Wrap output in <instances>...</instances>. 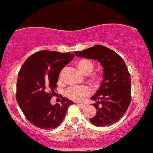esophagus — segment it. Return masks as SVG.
Segmentation results:
<instances>
[{
  "label": "esophagus",
  "instance_id": "esophagus-1",
  "mask_svg": "<svg viewBox=\"0 0 153 153\" xmlns=\"http://www.w3.org/2000/svg\"><path fill=\"white\" fill-rule=\"evenodd\" d=\"M78 105L79 106L80 108H84L85 106H86V105H84V104H83V103H78Z\"/></svg>",
  "mask_w": 153,
  "mask_h": 153
}]
</instances>
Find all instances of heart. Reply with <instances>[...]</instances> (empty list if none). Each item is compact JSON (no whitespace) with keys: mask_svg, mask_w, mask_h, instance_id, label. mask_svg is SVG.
I'll return each mask as SVG.
<instances>
[{"mask_svg":"<svg viewBox=\"0 0 153 153\" xmlns=\"http://www.w3.org/2000/svg\"><path fill=\"white\" fill-rule=\"evenodd\" d=\"M76 66L80 72L83 75H89V73H91L94 67L91 61L85 59L77 61ZM90 79L92 81L97 82L100 79L99 75L97 73L92 74L90 76ZM90 94H91V89L86 86H71L65 91V95L69 99L75 101H81Z\"/></svg>","mask_w":153,"mask_h":153,"instance_id":"obj_1","label":"heart"}]
</instances>
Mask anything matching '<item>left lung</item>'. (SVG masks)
I'll return each mask as SVG.
<instances>
[{"label":"left lung","mask_w":153,"mask_h":153,"mask_svg":"<svg viewBox=\"0 0 153 153\" xmlns=\"http://www.w3.org/2000/svg\"><path fill=\"white\" fill-rule=\"evenodd\" d=\"M75 54L78 57L97 60L103 67V80L91 100L97 110L90 118L92 125L105 127L118 122L131 101V75L122 57L108 48L96 45Z\"/></svg>","instance_id":"obj_1"}]
</instances>
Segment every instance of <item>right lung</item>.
<instances>
[{
	"label": "right lung",
	"mask_w": 153,
	"mask_h": 153,
	"mask_svg": "<svg viewBox=\"0 0 153 153\" xmlns=\"http://www.w3.org/2000/svg\"><path fill=\"white\" fill-rule=\"evenodd\" d=\"M74 56L70 52L41 51L22 64L17 78L16 99L25 117L34 126L45 130L57 128L69 106L74 104L63 97L61 104L51 103L60 72Z\"/></svg>",
	"instance_id": "obj_1"
}]
</instances>
